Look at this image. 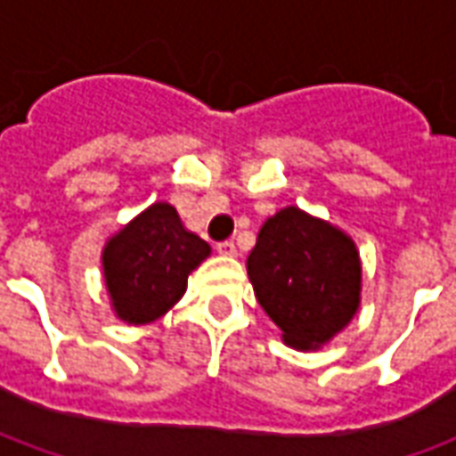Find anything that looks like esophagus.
Wrapping results in <instances>:
<instances>
[{
	"instance_id": "obj_1",
	"label": "esophagus",
	"mask_w": 456,
	"mask_h": 456,
	"mask_svg": "<svg viewBox=\"0 0 456 456\" xmlns=\"http://www.w3.org/2000/svg\"><path fill=\"white\" fill-rule=\"evenodd\" d=\"M217 251L222 256H237V244L234 241H222V244H217Z\"/></svg>"
}]
</instances>
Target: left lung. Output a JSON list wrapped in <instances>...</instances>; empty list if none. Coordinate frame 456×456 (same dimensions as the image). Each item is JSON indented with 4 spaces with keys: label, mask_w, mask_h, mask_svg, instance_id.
<instances>
[{
    "label": "left lung",
    "mask_w": 456,
    "mask_h": 456,
    "mask_svg": "<svg viewBox=\"0 0 456 456\" xmlns=\"http://www.w3.org/2000/svg\"><path fill=\"white\" fill-rule=\"evenodd\" d=\"M247 271L258 305L297 349L327 344L359 310L362 261L354 241L303 209L286 208L264 222Z\"/></svg>",
    "instance_id": "obj_1"
}]
</instances>
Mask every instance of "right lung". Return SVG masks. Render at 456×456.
<instances>
[{
  "label": "right lung",
  "instance_id": "add662e5",
  "mask_svg": "<svg viewBox=\"0 0 456 456\" xmlns=\"http://www.w3.org/2000/svg\"><path fill=\"white\" fill-rule=\"evenodd\" d=\"M209 244L183 227L168 202H156L119 229L102 251L104 286L119 320L149 325L178 303Z\"/></svg>",
  "mask_w": 456,
  "mask_h": 456
}]
</instances>
